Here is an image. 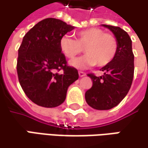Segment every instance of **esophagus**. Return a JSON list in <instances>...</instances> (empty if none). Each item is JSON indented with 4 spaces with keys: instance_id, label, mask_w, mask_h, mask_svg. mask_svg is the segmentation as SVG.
I'll list each match as a JSON object with an SVG mask.
<instances>
[{
    "instance_id": "34e87169",
    "label": "esophagus",
    "mask_w": 148,
    "mask_h": 148,
    "mask_svg": "<svg viewBox=\"0 0 148 148\" xmlns=\"http://www.w3.org/2000/svg\"><path fill=\"white\" fill-rule=\"evenodd\" d=\"M86 73L85 72H83V71H79V77H83V76H85L86 75Z\"/></svg>"
}]
</instances>
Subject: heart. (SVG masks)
<instances>
[{
    "instance_id": "1",
    "label": "heart",
    "mask_w": 148,
    "mask_h": 148,
    "mask_svg": "<svg viewBox=\"0 0 148 148\" xmlns=\"http://www.w3.org/2000/svg\"><path fill=\"white\" fill-rule=\"evenodd\" d=\"M76 39L62 36L60 40V49L68 58H74L83 51L86 54L70 62L77 69H84L97 65L103 67L111 62L118 51V40L114 34L105 33L98 28H90L76 34Z\"/></svg>"
}]
</instances>
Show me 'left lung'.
Listing matches in <instances>:
<instances>
[{
  "mask_svg": "<svg viewBox=\"0 0 148 148\" xmlns=\"http://www.w3.org/2000/svg\"><path fill=\"white\" fill-rule=\"evenodd\" d=\"M110 29L118 40V51L113 61L101 69L104 74L97 77L89 74L92 86L86 92L89 106L97 110H108L116 107L129 92L134 76V54L132 41L121 28L102 24Z\"/></svg>",
  "mask_w": 148,
  "mask_h": 148,
  "instance_id": "8db88e82",
  "label": "left lung"
}]
</instances>
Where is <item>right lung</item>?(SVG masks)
<instances>
[{
  "mask_svg": "<svg viewBox=\"0 0 148 148\" xmlns=\"http://www.w3.org/2000/svg\"><path fill=\"white\" fill-rule=\"evenodd\" d=\"M74 29L60 19L49 18L23 36L17 61L18 80L26 96L39 106L61 105L69 86L79 78L78 70L68 66L60 49L61 38Z\"/></svg>",
  "mask_w": 148,
  "mask_h": 148,
  "instance_id": "obj_1",
  "label": "right lung"
}]
</instances>
